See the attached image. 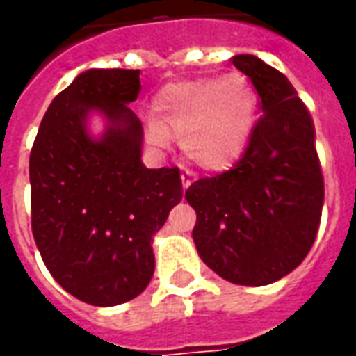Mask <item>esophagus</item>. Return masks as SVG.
<instances>
[{
  "mask_svg": "<svg viewBox=\"0 0 356 356\" xmlns=\"http://www.w3.org/2000/svg\"><path fill=\"white\" fill-rule=\"evenodd\" d=\"M181 183H183V191H186V188L191 186L193 177H191V173H188V171H183V173H181Z\"/></svg>",
  "mask_w": 356,
  "mask_h": 356,
  "instance_id": "1",
  "label": "esophagus"
}]
</instances>
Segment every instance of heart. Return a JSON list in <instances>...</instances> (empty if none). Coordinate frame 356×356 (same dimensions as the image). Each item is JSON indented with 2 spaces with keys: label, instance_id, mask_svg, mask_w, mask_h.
Returning a JSON list of instances; mask_svg holds the SVG:
<instances>
[{
  "label": "heart",
  "instance_id": "heart-1",
  "mask_svg": "<svg viewBox=\"0 0 356 356\" xmlns=\"http://www.w3.org/2000/svg\"><path fill=\"white\" fill-rule=\"evenodd\" d=\"M259 97L244 74L170 83L152 101L147 137L165 147L179 137L186 162L204 171H225L238 162L257 124Z\"/></svg>",
  "mask_w": 356,
  "mask_h": 356
}]
</instances>
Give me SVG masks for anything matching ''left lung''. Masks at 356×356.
Listing matches in <instances>:
<instances>
[{
	"mask_svg": "<svg viewBox=\"0 0 356 356\" xmlns=\"http://www.w3.org/2000/svg\"><path fill=\"white\" fill-rule=\"evenodd\" d=\"M261 99L246 152L231 171L188 186L202 261L240 286H267L301 265L316 238L324 179L314 124L290 80L255 55H234Z\"/></svg>",
	"mask_w": 356,
	"mask_h": 356,
	"instance_id": "left-lung-1",
	"label": "left lung"
}]
</instances>
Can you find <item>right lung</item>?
<instances>
[{"mask_svg":"<svg viewBox=\"0 0 356 356\" xmlns=\"http://www.w3.org/2000/svg\"><path fill=\"white\" fill-rule=\"evenodd\" d=\"M139 70L89 68L53 99L30 152L32 232L45 267L83 303L112 307L145 291L152 238L183 198L177 168L148 170L129 108ZM99 115L105 129L90 131Z\"/></svg>","mask_w":356,"mask_h":356,"instance_id":"right-lung-1","label":"right lung"}]
</instances>
